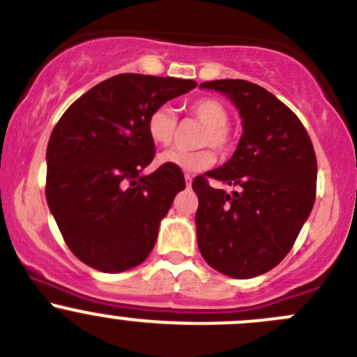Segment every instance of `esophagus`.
<instances>
[{"label": "esophagus", "mask_w": 357, "mask_h": 357, "mask_svg": "<svg viewBox=\"0 0 357 357\" xmlns=\"http://www.w3.org/2000/svg\"><path fill=\"white\" fill-rule=\"evenodd\" d=\"M192 178H193V176L185 174V181H186V186H188V188H190V186H192Z\"/></svg>", "instance_id": "34e87169"}]
</instances>
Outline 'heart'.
Listing matches in <instances>:
<instances>
[{
  "instance_id": "heart-1",
  "label": "heart",
  "mask_w": 357,
  "mask_h": 357,
  "mask_svg": "<svg viewBox=\"0 0 357 357\" xmlns=\"http://www.w3.org/2000/svg\"><path fill=\"white\" fill-rule=\"evenodd\" d=\"M188 110L197 121L204 124L199 136L200 145L212 146L219 153L231 150L235 135L229 128V110L221 100L214 96H202L190 103ZM176 128H178V117L171 105H158L157 109L150 112L146 131L153 143L164 146L171 145L176 136ZM158 162L186 172H200L214 164V152L211 149L195 150V152L171 149L160 153Z\"/></svg>"
}]
</instances>
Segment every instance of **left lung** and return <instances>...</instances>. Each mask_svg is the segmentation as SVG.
<instances>
[{"instance_id": "left-lung-1", "label": "left lung", "mask_w": 357, "mask_h": 357, "mask_svg": "<svg viewBox=\"0 0 357 357\" xmlns=\"http://www.w3.org/2000/svg\"><path fill=\"white\" fill-rule=\"evenodd\" d=\"M231 98L243 135L221 167L197 176V238L211 268L254 278L283 261L316 199L314 146L301 119L273 93L243 79L202 82ZM208 178L236 192L212 189Z\"/></svg>"}]
</instances>
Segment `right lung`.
<instances>
[{
    "label": "right lung",
    "mask_w": 357,
    "mask_h": 357,
    "mask_svg": "<svg viewBox=\"0 0 357 357\" xmlns=\"http://www.w3.org/2000/svg\"><path fill=\"white\" fill-rule=\"evenodd\" d=\"M195 81L119 74L75 100L46 149V200L72 254L89 268L122 273L155 245L160 219L185 190L181 169L162 164L146 131L150 112Z\"/></svg>",
    "instance_id": "obj_1"
}]
</instances>
